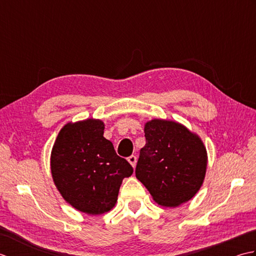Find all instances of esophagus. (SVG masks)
<instances>
[{"instance_id":"obj_1","label":"esophagus","mask_w":256,"mask_h":256,"mask_svg":"<svg viewBox=\"0 0 256 256\" xmlns=\"http://www.w3.org/2000/svg\"><path fill=\"white\" fill-rule=\"evenodd\" d=\"M128 162L130 164L132 165V167L134 168L135 166H136V162H138V158H136V156H134V155H132V156H130L128 158Z\"/></svg>"}]
</instances>
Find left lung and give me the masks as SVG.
<instances>
[{
  "label": "left lung",
  "mask_w": 256,
  "mask_h": 256,
  "mask_svg": "<svg viewBox=\"0 0 256 256\" xmlns=\"http://www.w3.org/2000/svg\"><path fill=\"white\" fill-rule=\"evenodd\" d=\"M144 133L136 178L162 206L187 202L204 180L208 154L202 140L182 123L162 118L146 122Z\"/></svg>",
  "instance_id": "1"
}]
</instances>
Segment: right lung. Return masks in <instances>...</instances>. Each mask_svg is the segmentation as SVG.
<instances>
[{"mask_svg":"<svg viewBox=\"0 0 256 256\" xmlns=\"http://www.w3.org/2000/svg\"><path fill=\"white\" fill-rule=\"evenodd\" d=\"M99 118L68 122L59 131L50 154L54 184L76 210L96 216L110 211L125 177L133 174L126 160L116 155L103 136Z\"/></svg>","mask_w":256,"mask_h":256,"instance_id":"add662e5","label":"right lung"}]
</instances>
